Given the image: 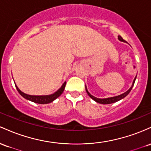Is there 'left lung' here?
Wrapping results in <instances>:
<instances>
[{
	"label": "left lung",
	"instance_id": "left-lung-1",
	"mask_svg": "<svg viewBox=\"0 0 151 151\" xmlns=\"http://www.w3.org/2000/svg\"><path fill=\"white\" fill-rule=\"evenodd\" d=\"M118 39H119L121 41H123L124 42L125 40H123V38L121 36V35H118ZM135 79H136V76H135V78H134V80H133V84H132V86L130 88V89L128 90V91H127L126 92H125L124 93L120 95V96H115V97H111V98H96L94 97V96H93L92 95H91L89 93V92L88 91L87 88H86V92H87V93L88 96L92 98L93 100H94L96 102H97L98 103H101V104H111V103H116L117 101H120V100L123 99V98H124L126 97V96H128V93L130 92V91L132 90V88L133 87V85L135 83Z\"/></svg>",
	"mask_w": 151,
	"mask_h": 151
}]
</instances>
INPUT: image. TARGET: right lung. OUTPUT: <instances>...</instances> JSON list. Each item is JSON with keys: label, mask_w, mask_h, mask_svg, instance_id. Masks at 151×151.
Returning <instances> with one entry per match:
<instances>
[{"label": "right lung", "mask_w": 151, "mask_h": 151, "mask_svg": "<svg viewBox=\"0 0 151 151\" xmlns=\"http://www.w3.org/2000/svg\"><path fill=\"white\" fill-rule=\"evenodd\" d=\"M65 84H66V82H65L63 84L61 88H60L58 91H57L56 92L54 93L53 94L49 95V96H30V95L25 94L24 93L22 92V91H20L19 88H18L16 86V87L17 88V91H18V93H19L23 98H25V99L29 100V101H32V102L39 103V104H47V103L53 102L54 100H55L57 98H58L59 96L63 93L64 89H65Z\"/></svg>", "instance_id": "add662e5"}]
</instances>
